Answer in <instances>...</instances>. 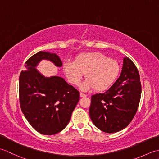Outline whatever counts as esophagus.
I'll return each instance as SVG.
<instances>
[{
    "label": "esophagus",
    "instance_id": "esophagus-1",
    "mask_svg": "<svg viewBox=\"0 0 159 159\" xmlns=\"http://www.w3.org/2000/svg\"><path fill=\"white\" fill-rule=\"evenodd\" d=\"M80 96L81 98H85L87 96V95H85V93H80Z\"/></svg>",
    "mask_w": 159,
    "mask_h": 159
}]
</instances>
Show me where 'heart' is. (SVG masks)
Wrapping results in <instances>:
<instances>
[{
  "label": "heart",
  "mask_w": 159,
  "mask_h": 159,
  "mask_svg": "<svg viewBox=\"0 0 159 159\" xmlns=\"http://www.w3.org/2000/svg\"><path fill=\"white\" fill-rule=\"evenodd\" d=\"M63 69L68 81L74 85H79L85 74L86 80L80 84V88L83 91L94 88L98 92L109 89L120 72L117 61L100 52L80 54L74 62L64 63Z\"/></svg>",
  "instance_id": "heart-1"
}]
</instances>
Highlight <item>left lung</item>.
Here are the masks:
<instances>
[{
	"label": "left lung",
	"mask_w": 159,
	"mask_h": 159,
	"mask_svg": "<svg viewBox=\"0 0 159 159\" xmlns=\"http://www.w3.org/2000/svg\"><path fill=\"white\" fill-rule=\"evenodd\" d=\"M141 86L139 72L126 57L120 77L102 93L92 96L89 116L95 126L104 133H113L126 128L139 106Z\"/></svg>",
	"instance_id": "obj_1"
}]
</instances>
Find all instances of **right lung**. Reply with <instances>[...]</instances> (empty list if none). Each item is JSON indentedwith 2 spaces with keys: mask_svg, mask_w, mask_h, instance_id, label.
I'll return each instance as SVG.
<instances>
[{
  "mask_svg": "<svg viewBox=\"0 0 159 159\" xmlns=\"http://www.w3.org/2000/svg\"><path fill=\"white\" fill-rule=\"evenodd\" d=\"M42 60L62 66L55 53L39 51L30 57L20 75V103L26 119L35 130L52 135L68 124L80 95L63 78L44 76L40 73L37 67Z\"/></svg>",
  "mask_w": 159,
  "mask_h": 159,
  "instance_id": "1",
  "label": "right lung"
}]
</instances>
